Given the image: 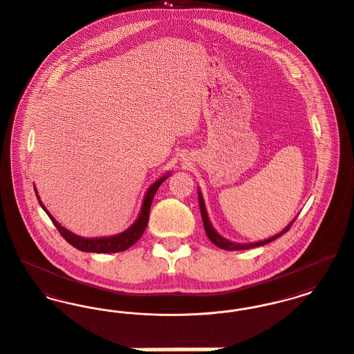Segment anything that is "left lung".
I'll return each mask as SVG.
<instances>
[{"instance_id":"1","label":"left lung","mask_w":354,"mask_h":354,"mask_svg":"<svg viewBox=\"0 0 354 354\" xmlns=\"http://www.w3.org/2000/svg\"><path fill=\"white\" fill-rule=\"evenodd\" d=\"M198 203H200V211H201V217H203V223H204V228H205V234L207 236L209 237V240L212 241L214 245H217L218 248H221V250H227V251H239V250H250V248H254V247H259V245H264V244H267V243H270V241H272V240H275V239H278L279 236H282L283 234H286L290 228H291V225H292V223L295 221V218L283 230L282 232H279L278 235L272 236V237H270V239H267V240H263V241H258V243H251V244H239V243H232V241H230V240H227V239H224V237H221V236L218 235L214 230H213L212 224H211V221H209V218H208V214H207V209H205V204H204V200H203V196H201V193H200V190H198Z\"/></svg>"}]
</instances>
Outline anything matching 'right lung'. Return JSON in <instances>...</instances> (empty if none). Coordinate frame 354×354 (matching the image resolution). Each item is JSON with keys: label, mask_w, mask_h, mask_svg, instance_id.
Segmentation results:
<instances>
[{"label": "right lung", "mask_w": 354, "mask_h": 354, "mask_svg": "<svg viewBox=\"0 0 354 354\" xmlns=\"http://www.w3.org/2000/svg\"><path fill=\"white\" fill-rule=\"evenodd\" d=\"M169 174H166L165 177L160 178L158 181H156L145 196V200H143V204H142L141 213H140V217L137 218V221L129 228L126 230L124 232L119 234V235L111 236V237H97V239H86V237H80V236L75 235L70 232L68 230H66L64 227H62L53 217L52 214L48 212L46 209V207L43 205V203L40 201L39 198V194L36 192V196H37V200L41 205V208L46 211L49 218L52 220V223L55 224V227L57 228V231L60 232V235L63 236L71 245H73L75 248L80 250V251H84V252H97V254H110V252H122V251H126L127 248H130L134 243H137L140 240V237L143 235L146 227H147V221H149V213H150V207H151V203H153V198H154V194L160 188V185L165 181Z\"/></svg>", "instance_id": "right-lung-1"}]
</instances>
